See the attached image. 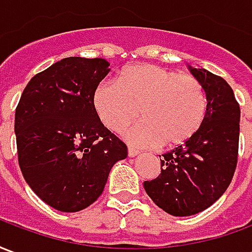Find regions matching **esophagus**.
<instances>
[{"label": "esophagus", "mask_w": 252, "mask_h": 252, "mask_svg": "<svg viewBox=\"0 0 252 252\" xmlns=\"http://www.w3.org/2000/svg\"><path fill=\"white\" fill-rule=\"evenodd\" d=\"M137 155H140V153L137 151V150H135V148H128V157L129 158H135V157H137Z\"/></svg>", "instance_id": "esophagus-1"}]
</instances>
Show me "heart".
<instances>
[{
	"label": "heart",
	"instance_id": "b5f03b06",
	"mask_svg": "<svg viewBox=\"0 0 252 252\" xmlns=\"http://www.w3.org/2000/svg\"><path fill=\"white\" fill-rule=\"evenodd\" d=\"M93 106L101 123L120 132L139 116L142 120L126 132L135 146L180 147L194 136L205 121L208 95L198 79L164 67L140 63L124 68L117 82L95 88Z\"/></svg>",
	"mask_w": 252,
	"mask_h": 252
}]
</instances>
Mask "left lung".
Listing matches in <instances>:
<instances>
[{
    "instance_id": "1",
    "label": "left lung",
    "mask_w": 252,
    "mask_h": 252,
    "mask_svg": "<svg viewBox=\"0 0 252 252\" xmlns=\"http://www.w3.org/2000/svg\"><path fill=\"white\" fill-rule=\"evenodd\" d=\"M189 70L208 95L205 121L189 142L162 155L158 178L143 184L160 209L180 217L205 211L227 190L238 163L240 126V106L227 81L205 68Z\"/></svg>"
}]
</instances>
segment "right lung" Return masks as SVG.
<instances>
[{"mask_svg":"<svg viewBox=\"0 0 252 252\" xmlns=\"http://www.w3.org/2000/svg\"><path fill=\"white\" fill-rule=\"evenodd\" d=\"M109 66L101 58H64L36 74L21 94L14 116L20 169L31 189L57 211L92 205L113 164L128 155L93 106Z\"/></svg>","mask_w":252,"mask_h":252,"instance_id":"add662e5","label":"right lung"}]
</instances>
